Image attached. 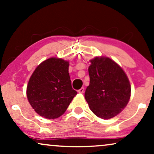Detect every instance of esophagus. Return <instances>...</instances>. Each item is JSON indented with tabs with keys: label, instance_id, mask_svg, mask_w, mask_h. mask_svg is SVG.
<instances>
[{
	"label": "esophagus",
	"instance_id": "34e87169",
	"mask_svg": "<svg viewBox=\"0 0 154 154\" xmlns=\"http://www.w3.org/2000/svg\"><path fill=\"white\" fill-rule=\"evenodd\" d=\"M84 91H85L84 88H81V89H79V91H78V92H79V93H84Z\"/></svg>",
	"mask_w": 154,
	"mask_h": 154
}]
</instances>
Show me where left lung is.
I'll list each match as a JSON object with an SVG mask.
<instances>
[{
  "label": "left lung",
  "mask_w": 154,
  "mask_h": 154,
  "mask_svg": "<svg viewBox=\"0 0 154 154\" xmlns=\"http://www.w3.org/2000/svg\"><path fill=\"white\" fill-rule=\"evenodd\" d=\"M88 68L85 98L96 116L108 119L120 113L130 99L131 85L123 69L109 58L95 57Z\"/></svg>",
  "instance_id": "left-lung-1"
}]
</instances>
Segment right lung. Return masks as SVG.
<instances>
[{"mask_svg":"<svg viewBox=\"0 0 154 154\" xmlns=\"http://www.w3.org/2000/svg\"><path fill=\"white\" fill-rule=\"evenodd\" d=\"M69 62L51 57L36 68L27 86V97L38 115L47 119L61 116L77 92L72 88Z\"/></svg>","mask_w":154,"mask_h":154,"instance_id":"add662e5","label":"right lung"}]
</instances>
